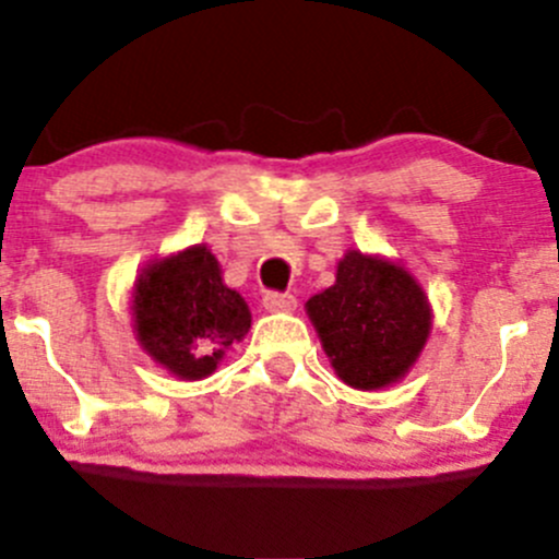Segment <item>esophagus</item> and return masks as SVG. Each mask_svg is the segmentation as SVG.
<instances>
[{"mask_svg":"<svg viewBox=\"0 0 559 559\" xmlns=\"http://www.w3.org/2000/svg\"><path fill=\"white\" fill-rule=\"evenodd\" d=\"M263 309L266 311H293L296 309V296H290V293H266V296H263Z\"/></svg>","mask_w":559,"mask_h":559,"instance_id":"1","label":"esophagus"}]
</instances>
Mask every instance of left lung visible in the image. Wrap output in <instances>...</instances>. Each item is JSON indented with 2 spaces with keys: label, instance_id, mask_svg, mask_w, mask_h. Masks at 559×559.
Masks as SVG:
<instances>
[{
  "label": "left lung",
  "instance_id": "8db88e82",
  "mask_svg": "<svg viewBox=\"0 0 559 559\" xmlns=\"http://www.w3.org/2000/svg\"><path fill=\"white\" fill-rule=\"evenodd\" d=\"M306 314L341 381L362 392L405 378L431 330L424 287L405 266L359 250L341 258L335 285L311 296Z\"/></svg>",
  "mask_w": 559,
  "mask_h": 559
}]
</instances>
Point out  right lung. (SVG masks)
I'll use <instances>...</instances> for the list:
<instances>
[{
  "label": "right lung",
  "mask_w": 559,
  "mask_h": 559,
  "mask_svg": "<svg viewBox=\"0 0 559 559\" xmlns=\"http://www.w3.org/2000/svg\"><path fill=\"white\" fill-rule=\"evenodd\" d=\"M133 322L154 362L183 381H200L245 338L250 309L224 285L215 255L194 245L143 269L133 287Z\"/></svg>",
  "instance_id": "add662e5"
}]
</instances>
